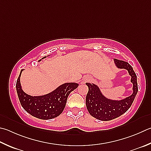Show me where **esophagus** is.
<instances>
[{
    "label": "esophagus",
    "instance_id": "obj_1",
    "mask_svg": "<svg viewBox=\"0 0 151 151\" xmlns=\"http://www.w3.org/2000/svg\"><path fill=\"white\" fill-rule=\"evenodd\" d=\"M89 79H90V78H89V77H85V78H84V81H89Z\"/></svg>",
    "mask_w": 151,
    "mask_h": 151
}]
</instances>
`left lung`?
I'll return each mask as SVG.
<instances>
[{
  "label": "left lung",
  "instance_id": "8db88e82",
  "mask_svg": "<svg viewBox=\"0 0 151 151\" xmlns=\"http://www.w3.org/2000/svg\"><path fill=\"white\" fill-rule=\"evenodd\" d=\"M114 62L118 68L127 70L131 76L133 83V94L121 100H113L106 98L102 94L99 87L94 84L86 83L88 92L86 97V105L88 111L92 117L101 121H109L119 117L125 113L133 102L138 92L137 75L133 67L127 62L114 59Z\"/></svg>",
  "mask_w": 151,
  "mask_h": 151
}]
</instances>
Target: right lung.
<instances>
[{
  "instance_id": "1",
  "label": "right lung",
  "mask_w": 151,
  "mask_h": 151,
  "mask_svg": "<svg viewBox=\"0 0 151 151\" xmlns=\"http://www.w3.org/2000/svg\"><path fill=\"white\" fill-rule=\"evenodd\" d=\"M22 71L23 69L21 70L16 85L19 100L28 113L38 119H51L59 116L63 111L68 95L78 86L77 83H65L47 94L32 96L27 94L22 89L20 76Z\"/></svg>"
}]
</instances>
